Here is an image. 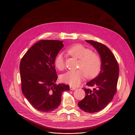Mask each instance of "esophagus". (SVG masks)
<instances>
[{
    "instance_id": "esophagus-1",
    "label": "esophagus",
    "mask_w": 135,
    "mask_h": 135,
    "mask_svg": "<svg viewBox=\"0 0 135 135\" xmlns=\"http://www.w3.org/2000/svg\"><path fill=\"white\" fill-rule=\"evenodd\" d=\"M76 89V88L75 87H74V86H70V89L71 90H75V89Z\"/></svg>"
}]
</instances>
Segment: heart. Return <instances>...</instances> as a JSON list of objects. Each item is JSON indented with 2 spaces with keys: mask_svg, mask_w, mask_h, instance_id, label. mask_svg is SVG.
Here are the masks:
<instances>
[{
  "mask_svg": "<svg viewBox=\"0 0 135 135\" xmlns=\"http://www.w3.org/2000/svg\"><path fill=\"white\" fill-rule=\"evenodd\" d=\"M68 52L71 56L80 60L79 67L82 70H70L64 74L61 78L64 83L72 86H77L83 80L84 73L87 78H91L95 76L100 70L101 60L99 56L83 45H74L68 50ZM54 64L60 70L64 69L65 62L63 53H60L57 55Z\"/></svg>",
  "mask_w": 135,
  "mask_h": 135,
  "instance_id": "heart-1",
  "label": "heart"
}]
</instances>
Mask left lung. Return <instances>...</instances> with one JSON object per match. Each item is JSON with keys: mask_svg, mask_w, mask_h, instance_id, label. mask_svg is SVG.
<instances>
[{"mask_svg": "<svg viewBox=\"0 0 135 135\" xmlns=\"http://www.w3.org/2000/svg\"><path fill=\"white\" fill-rule=\"evenodd\" d=\"M91 44L100 55L101 71L98 75L86 83V95L78 102L79 107L88 113H94L104 109L113 100L116 93L119 68L113 53L105 45L93 41Z\"/></svg>", "mask_w": 135, "mask_h": 135, "instance_id": "obj_1", "label": "left lung"}]
</instances>
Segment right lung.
<instances>
[{"label":"right lung","mask_w":135,"mask_h":135,"mask_svg":"<svg viewBox=\"0 0 135 135\" xmlns=\"http://www.w3.org/2000/svg\"><path fill=\"white\" fill-rule=\"evenodd\" d=\"M63 47L61 41L41 40L21 59L22 92L32 106L41 112L56 109L61 104L62 93L69 90L67 85L55 84L57 76L54 61Z\"/></svg>","instance_id":"1"}]
</instances>
